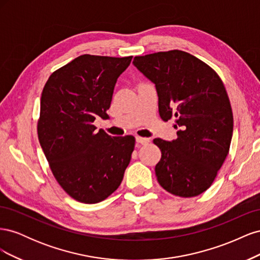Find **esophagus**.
Here are the masks:
<instances>
[{
    "mask_svg": "<svg viewBox=\"0 0 260 260\" xmlns=\"http://www.w3.org/2000/svg\"><path fill=\"white\" fill-rule=\"evenodd\" d=\"M136 140H137V142H138L139 144H147V143L149 142V139H147V138H142V137H137Z\"/></svg>",
    "mask_w": 260,
    "mask_h": 260,
    "instance_id": "obj_1",
    "label": "esophagus"
}]
</instances>
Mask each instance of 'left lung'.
I'll list each match as a JSON object with an SVG mask.
<instances>
[{
    "instance_id": "8db88e82",
    "label": "left lung",
    "mask_w": 260,
    "mask_h": 260,
    "mask_svg": "<svg viewBox=\"0 0 260 260\" xmlns=\"http://www.w3.org/2000/svg\"><path fill=\"white\" fill-rule=\"evenodd\" d=\"M135 65L151 80L164 121L176 118V140L155 139L161 157L158 183L180 198H193L214 182L229 153L233 114L223 82L205 62L183 51L136 56Z\"/></svg>"
}]
</instances>
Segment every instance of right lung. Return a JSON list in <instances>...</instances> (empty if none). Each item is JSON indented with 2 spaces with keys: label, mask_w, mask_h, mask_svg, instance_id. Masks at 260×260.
Wrapping results in <instances>:
<instances>
[{
  "label": "right lung",
  "mask_w": 260,
  "mask_h": 260,
  "mask_svg": "<svg viewBox=\"0 0 260 260\" xmlns=\"http://www.w3.org/2000/svg\"><path fill=\"white\" fill-rule=\"evenodd\" d=\"M131 59L84 54L55 70L43 88L39 141L53 176L78 202L107 199L130 162L135 137H111L93 122L107 117L118 77Z\"/></svg>",
  "instance_id": "1"
}]
</instances>
